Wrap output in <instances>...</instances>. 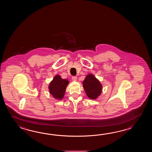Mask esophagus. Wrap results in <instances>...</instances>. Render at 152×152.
<instances>
[{
	"label": "esophagus",
	"mask_w": 152,
	"mask_h": 152,
	"mask_svg": "<svg viewBox=\"0 0 152 152\" xmlns=\"http://www.w3.org/2000/svg\"><path fill=\"white\" fill-rule=\"evenodd\" d=\"M72 80L73 81H77V77H72Z\"/></svg>",
	"instance_id": "1"
}]
</instances>
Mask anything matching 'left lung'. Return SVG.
<instances>
[{
    "label": "left lung",
    "instance_id": "8db88e82",
    "mask_svg": "<svg viewBox=\"0 0 152 152\" xmlns=\"http://www.w3.org/2000/svg\"><path fill=\"white\" fill-rule=\"evenodd\" d=\"M82 83L87 97L91 99H96L102 94V85L94 75H86Z\"/></svg>",
    "mask_w": 152,
    "mask_h": 152
}]
</instances>
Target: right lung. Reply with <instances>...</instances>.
Masks as SVG:
<instances>
[{"mask_svg":"<svg viewBox=\"0 0 152 152\" xmlns=\"http://www.w3.org/2000/svg\"><path fill=\"white\" fill-rule=\"evenodd\" d=\"M69 82L68 79H62L59 75H56L49 85V93L55 99L61 100L64 97Z\"/></svg>","mask_w":152,"mask_h":152,"instance_id":"add662e5","label":"right lung"}]
</instances>
